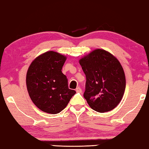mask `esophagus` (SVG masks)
<instances>
[{
	"label": "esophagus",
	"mask_w": 149,
	"mask_h": 149,
	"mask_svg": "<svg viewBox=\"0 0 149 149\" xmlns=\"http://www.w3.org/2000/svg\"><path fill=\"white\" fill-rule=\"evenodd\" d=\"M76 91H77V93H81V92H82V90H81V88H80V87H77V89H76Z\"/></svg>",
	"instance_id": "1"
}]
</instances>
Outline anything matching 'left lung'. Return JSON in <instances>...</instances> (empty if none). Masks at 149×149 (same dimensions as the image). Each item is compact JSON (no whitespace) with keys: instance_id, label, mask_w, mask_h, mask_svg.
Here are the masks:
<instances>
[{"instance_id":"obj_1","label":"left lung","mask_w":149,"mask_h":149,"mask_svg":"<svg viewBox=\"0 0 149 149\" xmlns=\"http://www.w3.org/2000/svg\"><path fill=\"white\" fill-rule=\"evenodd\" d=\"M86 76L84 97L93 110L111 111L121 101L126 78L118 60L108 52L96 49L79 60Z\"/></svg>"}]
</instances>
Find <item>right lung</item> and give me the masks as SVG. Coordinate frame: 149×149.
Returning <instances> with one entry per match:
<instances>
[{"mask_svg":"<svg viewBox=\"0 0 149 149\" xmlns=\"http://www.w3.org/2000/svg\"><path fill=\"white\" fill-rule=\"evenodd\" d=\"M66 60L65 56L48 51L36 58L28 68L26 85L30 98L46 113H60L76 93L68 88V79L62 72Z\"/></svg>","mask_w":149,"mask_h":149,"instance_id":"right-lung-1","label":"right lung"}]
</instances>
